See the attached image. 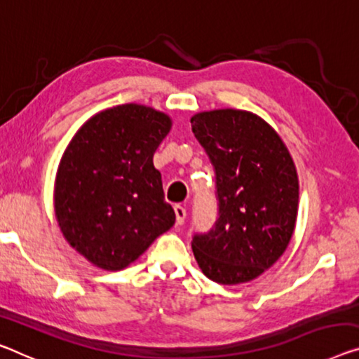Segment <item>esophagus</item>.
<instances>
[{
  "instance_id": "obj_1",
  "label": "esophagus",
  "mask_w": 359,
  "mask_h": 359,
  "mask_svg": "<svg viewBox=\"0 0 359 359\" xmlns=\"http://www.w3.org/2000/svg\"><path fill=\"white\" fill-rule=\"evenodd\" d=\"M175 215H176V224L181 226L186 219V208L183 205H175Z\"/></svg>"
}]
</instances>
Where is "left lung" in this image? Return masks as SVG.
<instances>
[{
    "instance_id": "8db88e82",
    "label": "left lung",
    "mask_w": 359,
    "mask_h": 359,
    "mask_svg": "<svg viewBox=\"0 0 359 359\" xmlns=\"http://www.w3.org/2000/svg\"><path fill=\"white\" fill-rule=\"evenodd\" d=\"M192 133L217 180L218 218L194 234L198 268L218 284L249 283L287 249L299 212V176L279 135L258 115L237 109L196 114Z\"/></svg>"
}]
</instances>
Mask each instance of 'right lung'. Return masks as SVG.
I'll use <instances>...</instances> for the list:
<instances>
[{"instance_id": "right-lung-1", "label": "right lung", "mask_w": 359, "mask_h": 359, "mask_svg": "<svg viewBox=\"0 0 359 359\" xmlns=\"http://www.w3.org/2000/svg\"><path fill=\"white\" fill-rule=\"evenodd\" d=\"M170 128L167 114L123 104L91 117L65 149L54 212L69 244L97 268H126L175 224L152 162Z\"/></svg>"}]
</instances>
